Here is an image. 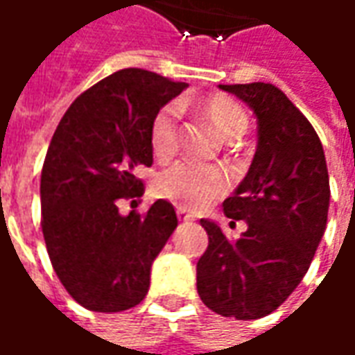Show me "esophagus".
<instances>
[{
  "instance_id": "34e87169",
  "label": "esophagus",
  "mask_w": 355,
  "mask_h": 355,
  "mask_svg": "<svg viewBox=\"0 0 355 355\" xmlns=\"http://www.w3.org/2000/svg\"><path fill=\"white\" fill-rule=\"evenodd\" d=\"M175 214H178V218L183 220V222H189V220H193L191 214H189L185 209H178L175 210Z\"/></svg>"
}]
</instances>
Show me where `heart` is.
Wrapping results in <instances>:
<instances>
[{
  "label": "heart",
  "mask_w": 355,
  "mask_h": 355,
  "mask_svg": "<svg viewBox=\"0 0 355 355\" xmlns=\"http://www.w3.org/2000/svg\"><path fill=\"white\" fill-rule=\"evenodd\" d=\"M201 116L226 141L238 139L248 131L245 110L224 94H212L201 104ZM153 156L160 162L170 160L178 150V107H162L148 131ZM158 197L180 209H202L228 191V178L218 168L178 162L158 175L154 183Z\"/></svg>",
  "instance_id": "obj_1"
}]
</instances>
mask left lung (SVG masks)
Returning a JSON list of instances; mask_svg holds the SVG:
<instances>
[{"label":"left lung","mask_w":355,"mask_h":355,"mask_svg":"<svg viewBox=\"0 0 355 355\" xmlns=\"http://www.w3.org/2000/svg\"><path fill=\"white\" fill-rule=\"evenodd\" d=\"M257 117V153L224 201V214L248 230L230 241L201 220L209 248L197 263V292L222 317L261 319L284 304L311 265L327 228L329 170L307 117L270 83L220 85ZM234 224V222H232Z\"/></svg>","instance_id":"8db88e82"}]
</instances>
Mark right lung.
Segmentation results:
<instances>
[{
    "label": "right lung",
    "instance_id": "1",
    "mask_svg": "<svg viewBox=\"0 0 355 355\" xmlns=\"http://www.w3.org/2000/svg\"><path fill=\"white\" fill-rule=\"evenodd\" d=\"M183 89L150 71H116L71 104L51 137L40 180L44 241L61 284L90 311L141 304L178 226L164 199L127 216L117 201L143 195L135 168L153 166L150 123Z\"/></svg>",
    "mask_w": 355,
    "mask_h": 355
}]
</instances>
